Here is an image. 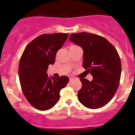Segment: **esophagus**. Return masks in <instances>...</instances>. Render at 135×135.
<instances>
[{
    "instance_id": "1",
    "label": "esophagus",
    "mask_w": 135,
    "mask_h": 135,
    "mask_svg": "<svg viewBox=\"0 0 135 135\" xmlns=\"http://www.w3.org/2000/svg\"><path fill=\"white\" fill-rule=\"evenodd\" d=\"M74 80V78H73V77H70V78L69 79L70 83H71V82H72Z\"/></svg>"
}]
</instances>
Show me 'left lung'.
Wrapping results in <instances>:
<instances>
[{"instance_id": "1", "label": "left lung", "mask_w": 135, "mask_h": 135, "mask_svg": "<svg viewBox=\"0 0 135 135\" xmlns=\"http://www.w3.org/2000/svg\"><path fill=\"white\" fill-rule=\"evenodd\" d=\"M69 39L83 49V65L93 77L91 82L80 79L79 100L88 108H101L110 101L119 87L121 63L118 52L106 38L96 34L72 33Z\"/></svg>"}]
</instances>
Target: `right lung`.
Masks as SVG:
<instances>
[{
  "label": "right lung",
  "mask_w": 135,
  "mask_h": 135,
  "mask_svg": "<svg viewBox=\"0 0 135 135\" xmlns=\"http://www.w3.org/2000/svg\"><path fill=\"white\" fill-rule=\"evenodd\" d=\"M69 33L43 34L25 49L19 63L18 75L22 91L32 106L41 110L53 107L60 100V92L69 82V77H48L49 65L55 63L56 52Z\"/></svg>",
  "instance_id": "right-lung-1"
}]
</instances>
